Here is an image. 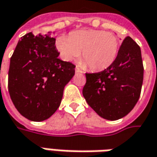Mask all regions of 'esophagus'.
<instances>
[{"label":"esophagus","mask_w":157,"mask_h":157,"mask_svg":"<svg viewBox=\"0 0 157 157\" xmlns=\"http://www.w3.org/2000/svg\"><path fill=\"white\" fill-rule=\"evenodd\" d=\"M75 73H82V71L78 67H76V68H75Z\"/></svg>","instance_id":"34e87169"}]
</instances>
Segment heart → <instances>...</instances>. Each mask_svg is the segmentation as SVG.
Returning <instances> with one entry per match:
<instances>
[{
	"label": "heart",
	"instance_id": "obj_1",
	"mask_svg": "<svg viewBox=\"0 0 157 157\" xmlns=\"http://www.w3.org/2000/svg\"><path fill=\"white\" fill-rule=\"evenodd\" d=\"M56 48L63 60L70 62L81 55L84 67L90 66L95 71L108 68L116 61L119 41L116 35L102 30H78L68 37L57 38Z\"/></svg>",
	"mask_w": 157,
	"mask_h": 157
}]
</instances>
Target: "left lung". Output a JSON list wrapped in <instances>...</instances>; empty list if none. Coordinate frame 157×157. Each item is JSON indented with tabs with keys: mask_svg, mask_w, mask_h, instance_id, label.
I'll return each instance as SVG.
<instances>
[{
	"mask_svg": "<svg viewBox=\"0 0 157 157\" xmlns=\"http://www.w3.org/2000/svg\"><path fill=\"white\" fill-rule=\"evenodd\" d=\"M85 100L101 117L116 121L132 110L143 81L141 48L131 37L122 41L116 61L101 72L86 74Z\"/></svg>",
	"mask_w": 157,
	"mask_h": 157,
	"instance_id": "8db88e82",
	"label": "left lung"
}]
</instances>
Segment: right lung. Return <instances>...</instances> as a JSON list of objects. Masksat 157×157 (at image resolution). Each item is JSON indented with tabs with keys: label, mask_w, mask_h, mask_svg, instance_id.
Listing matches in <instances>:
<instances>
[{
	"label": "right lung",
	"mask_w": 157,
	"mask_h": 157,
	"mask_svg": "<svg viewBox=\"0 0 157 157\" xmlns=\"http://www.w3.org/2000/svg\"><path fill=\"white\" fill-rule=\"evenodd\" d=\"M54 35L26 34L10 59L11 100L20 114L33 122L47 120L57 110L64 88L75 75V66L58 58Z\"/></svg>",
	"instance_id": "1"
}]
</instances>
